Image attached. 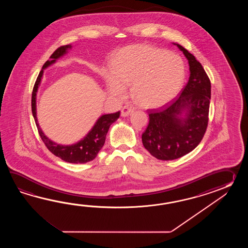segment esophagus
<instances>
[{"mask_svg":"<svg viewBox=\"0 0 248 248\" xmlns=\"http://www.w3.org/2000/svg\"><path fill=\"white\" fill-rule=\"evenodd\" d=\"M133 111H134V110L132 109L131 107H129L128 106H125L122 107V111H121L122 113L121 114H122V117H126L130 115Z\"/></svg>","mask_w":248,"mask_h":248,"instance_id":"obj_1","label":"esophagus"}]
</instances>
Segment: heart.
<instances>
[{"mask_svg": "<svg viewBox=\"0 0 248 248\" xmlns=\"http://www.w3.org/2000/svg\"><path fill=\"white\" fill-rule=\"evenodd\" d=\"M185 77V63L179 56L149 45L120 49L111 61L106 78L108 92L122 98L130 85L134 102L153 109L167 105L179 93Z\"/></svg>", "mask_w": 248, "mask_h": 248, "instance_id": "heart-1", "label": "heart"}]
</instances>
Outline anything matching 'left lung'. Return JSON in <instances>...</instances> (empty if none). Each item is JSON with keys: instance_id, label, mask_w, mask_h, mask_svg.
Masks as SVG:
<instances>
[{"instance_id": "left-lung-1", "label": "left lung", "mask_w": 248, "mask_h": 248, "mask_svg": "<svg viewBox=\"0 0 248 248\" xmlns=\"http://www.w3.org/2000/svg\"><path fill=\"white\" fill-rule=\"evenodd\" d=\"M190 66V78L182 93L160 110L149 111V124L142 133L144 148L158 159L172 160L193 151L206 133L211 82L201 63L186 48L175 44Z\"/></svg>"}]
</instances>
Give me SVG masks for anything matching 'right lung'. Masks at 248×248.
I'll use <instances>...</instances> for the list:
<instances>
[{
  "label": "right lung",
  "instance_id": "obj_1",
  "mask_svg": "<svg viewBox=\"0 0 248 248\" xmlns=\"http://www.w3.org/2000/svg\"><path fill=\"white\" fill-rule=\"evenodd\" d=\"M71 47L72 46L70 44L58 47V49H56L52 55L50 56V58H49L50 59L47 60V62L43 64L42 71L38 75L37 79L35 81V84H34L33 90H32V116L34 118V121L36 123L40 137L49 152H51L55 156L63 159V161H66L69 163H87L89 161L93 160L96 157L97 153H99L102 147L104 146L109 127L113 122H116L117 119L120 117V111H117L115 113L102 115L96 121L95 125L91 128V130L86 135L84 138H82L79 142L71 144V145L58 144L57 142H53L50 139H48L44 135L42 128L39 126L37 117H36V94H37L38 88L42 81L43 70L47 68L53 63H56V61L58 60V58L63 57V55L66 54L67 50Z\"/></svg>",
  "mask_w": 248,
  "mask_h": 248
}]
</instances>
